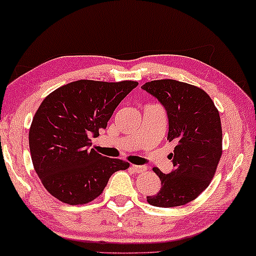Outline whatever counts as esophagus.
<instances>
[{
	"label": "esophagus",
	"mask_w": 256,
	"mask_h": 256,
	"mask_svg": "<svg viewBox=\"0 0 256 256\" xmlns=\"http://www.w3.org/2000/svg\"><path fill=\"white\" fill-rule=\"evenodd\" d=\"M130 169L132 172H144L147 170V167H144V166H138V164H132L130 166Z\"/></svg>",
	"instance_id": "1"
}]
</instances>
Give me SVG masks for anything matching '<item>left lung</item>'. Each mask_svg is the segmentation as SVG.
<instances>
[{
	"label": "left lung",
	"instance_id": "1",
	"mask_svg": "<svg viewBox=\"0 0 256 256\" xmlns=\"http://www.w3.org/2000/svg\"><path fill=\"white\" fill-rule=\"evenodd\" d=\"M158 98L168 118L169 142L175 148L168 174L154 168L161 189L147 196L149 204L169 208L196 198L210 184L222 154V129L218 109L202 89L175 80H158L141 87Z\"/></svg>",
	"mask_w": 256,
	"mask_h": 256
}]
</instances>
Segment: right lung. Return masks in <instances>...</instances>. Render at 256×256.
Masks as SVG:
<instances>
[{"instance_id":"1","label":"right lung","mask_w":256,"mask_h":256,"mask_svg":"<svg viewBox=\"0 0 256 256\" xmlns=\"http://www.w3.org/2000/svg\"><path fill=\"white\" fill-rule=\"evenodd\" d=\"M138 82L80 80L43 100L29 130L35 172L52 196L68 204H84L98 196L115 172L128 162L90 149V136L107 128L120 102Z\"/></svg>"}]
</instances>
